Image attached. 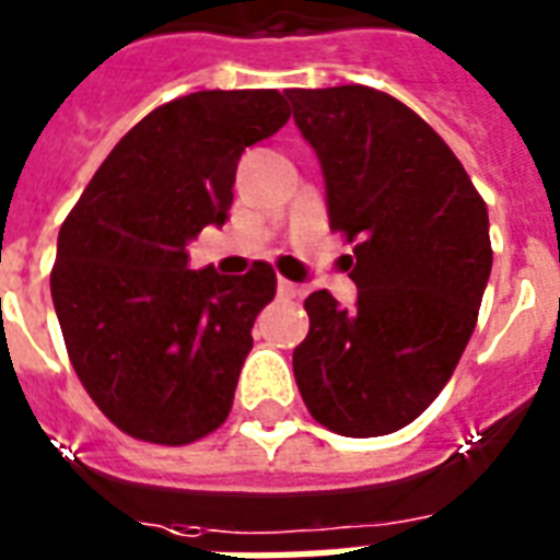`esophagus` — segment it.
<instances>
[{
    "instance_id": "1",
    "label": "esophagus",
    "mask_w": 560,
    "mask_h": 560,
    "mask_svg": "<svg viewBox=\"0 0 560 560\" xmlns=\"http://www.w3.org/2000/svg\"><path fill=\"white\" fill-rule=\"evenodd\" d=\"M279 296L281 299H296L299 296V288H296V284H293V281L279 279Z\"/></svg>"
}]
</instances>
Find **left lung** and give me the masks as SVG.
Masks as SVG:
<instances>
[{
  "instance_id": "obj_1",
  "label": "left lung",
  "mask_w": 560,
  "mask_h": 560,
  "mask_svg": "<svg viewBox=\"0 0 560 560\" xmlns=\"http://www.w3.org/2000/svg\"><path fill=\"white\" fill-rule=\"evenodd\" d=\"M323 162L328 220L354 246L358 305L305 299L293 351L307 412L351 439L395 433L451 381L491 276L486 200L444 139L386 92L288 90Z\"/></svg>"
}]
</instances>
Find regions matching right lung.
<instances>
[{"mask_svg": "<svg viewBox=\"0 0 560 560\" xmlns=\"http://www.w3.org/2000/svg\"><path fill=\"white\" fill-rule=\"evenodd\" d=\"M279 90H206L151 109L66 214L51 299L83 389L121 433L191 444L226 421L276 270H188L223 223L241 153L288 125Z\"/></svg>", "mask_w": 560, "mask_h": 560, "instance_id": "right-lung-1", "label": "right lung"}]
</instances>
